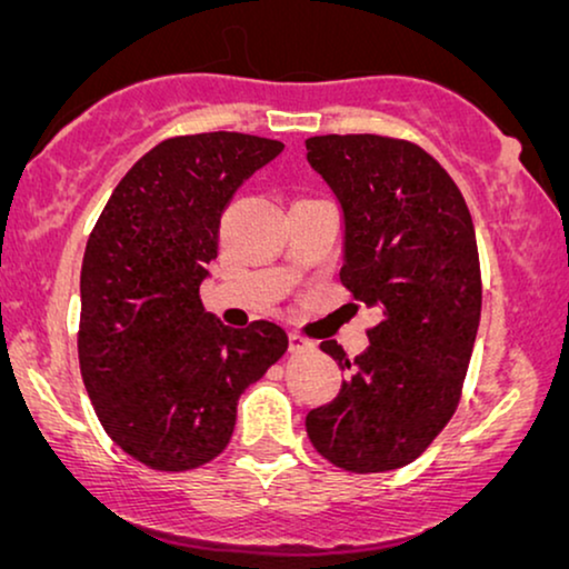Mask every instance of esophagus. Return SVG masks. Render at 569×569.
Segmentation results:
<instances>
[{
    "label": "esophagus",
    "instance_id": "1",
    "mask_svg": "<svg viewBox=\"0 0 569 569\" xmlns=\"http://www.w3.org/2000/svg\"><path fill=\"white\" fill-rule=\"evenodd\" d=\"M308 349H313V341L302 339L300 333H290V352H308Z\"/></svg>",
    "mask_w": 569,
    "mask_h": 569
}]
</instances>
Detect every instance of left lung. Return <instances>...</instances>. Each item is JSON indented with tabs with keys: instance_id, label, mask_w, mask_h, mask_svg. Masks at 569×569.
Listing matches in <instances>:
<instances>
[{
	"instance_id": "left-lung-1",
	"label": "left lung",
	"mask_w": 569,
	"mask_h": 569,
	"mask_svg": "<svg viewBox=\"0 0 569 569\" xmlns=\"http://www.w3.org/2000/svg\"><path fill=\"white\" fill-rule=\"evenodd\" d=\"M306 150L341 212V282L383 316L355 360L321 341L349 376L306 417L308 438L339 469H401L458 407L481 316L477 232L453 178L422 147L326 134Z\"/></svg>"
}]
</instances>
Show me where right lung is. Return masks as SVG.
Wrapping results in <instances>:
<instances>
[{
  "label": "right lung",
  "mask_w": 569,
  "mask_h": 569,
  "mask_svg": "<svg viewBox=\"0 0 569 569\" xmlns=\"http://www.w3.org/2000/svg\"><path fill=\"white\" fill-rule=\"evenodd\" d=\"M277 139L212 131L166 139L121 178L80 274V370L116 446L158 471L212 461L238 399L287 352L282 326L230 329L201 306L220 217Z\"/></svg>",
  "instance_id": "add662e5"
}]
</instances>
